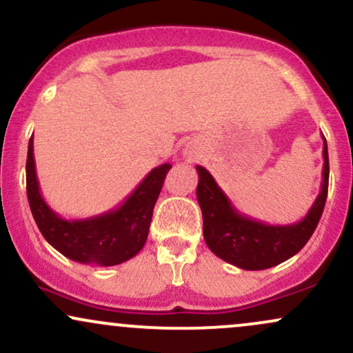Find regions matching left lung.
Returning a JSON list of instances; mask_svg holds the SVG:
<instances>
[{"label":"left lung","instance_id":"left-lung-1","mask_svg":"<svg viewBox=\"0 0 353 353\" xmlns=\"http://www.w3.org/2000/svg\"><path fill=\"white\" fill-rule=\"evenodd\" d=\"M323 139V169L320 192L307 216L289 225H269L242 216L222 192L208 169L199 174L197 201L204 221V241L217 257L244 270H264L295 255L317 228L329 192V151Z\"/></svg>","mask_w":353,"mask_h":353}]
</instances>
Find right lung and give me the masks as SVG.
Masks as SVG:
<instances>
[{"label": "right lung", "mask_w": 353, "mask_h": 353, "mask_svg": "<svg viewBox=\"0 0 353 353\" xmlns=\"http://www.w3.org/2000/svg\"><path fill=\"white\" fill-rule=\"evenodd\" d=\"M171 168V164L154 168L119 208L99 216L68 221L43 199L31 137L26 159L28 202L43 237L58 252L81 264L117 265L134 257L148 241L154 205Z\"/></svg>", "instance_id": "1"}]
</instances>
